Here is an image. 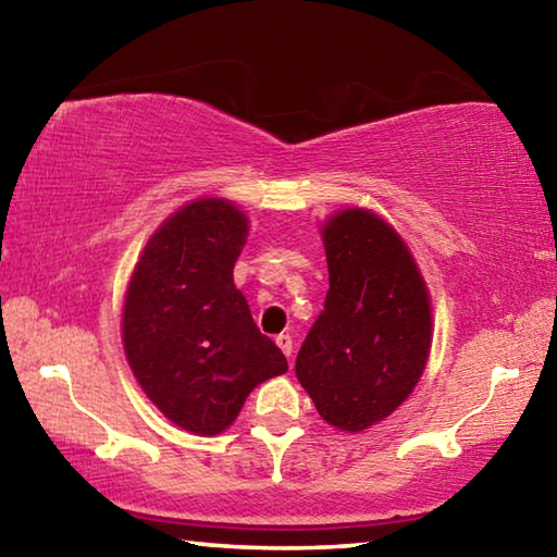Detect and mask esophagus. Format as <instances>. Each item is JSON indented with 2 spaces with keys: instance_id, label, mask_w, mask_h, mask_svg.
Listing matches in <instances>:
<instances>
[{
  "instance_id": "34e87169",
  "label": "esophagus",
  "mask_w": 557,
  "mask_h": 557,
  "mask_svg": "<svg viewBox=\"0 0 557 557\" xmlns=\"http://www.w3.org/2000/svg\"><path fill=\"white\" fill-rule=\"evenodd\" d=\"M275 342L282 348V354H285L287 358H292V348H295V344H292V336L289 334H280Z\"/></svg>"
}]
</instances>
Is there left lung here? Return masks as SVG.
I'll use <instances>...</instances> for the list:
<instances>
[{
    "label": "left lung",
    "instance_id": "8db88e82",
    "mask_svg": "<svg viewBox=\"0 0 557 557\" xmlns=\"http://www.w3.org/2000/svg\"><path fill=\"white\" fill-rule=\"evenodd\" d=\"M322 238L329 292L295 373L329 425L361 432L403 405L425 371L430 295L408 245L375 213L338 211Z\"/></svg>",
    "mask_w": 557,
    "mask_h": 557
}]
</instances>
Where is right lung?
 <instances>
[{
  "label": "right lung",
  "mask_w": 557,
  "mask_h": 557,
  "mask_svg": "<svg viewBox=\"0 0 557 557\" xmlns=\"http://www.w3.org/2000/svg\"><path fill=\"white\" fill-rule=\"evenodd\" d=\"M248 219L223 199L186 203L159 225L132 272L122 344L147 398L186 432L219 435L287 358L233 285Z\"/></svg>",
  "instance_id": "1"
}]
</instances>
